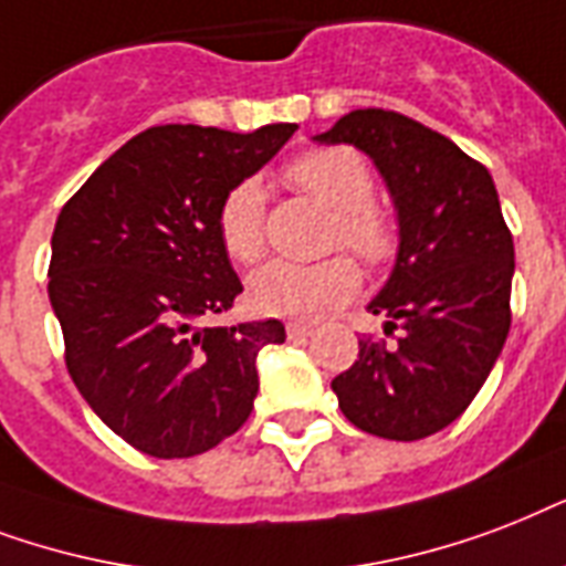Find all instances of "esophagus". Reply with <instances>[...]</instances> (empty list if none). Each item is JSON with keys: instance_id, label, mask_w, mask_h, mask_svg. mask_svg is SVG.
Masks as SVG:
<instances>
[{"instance_id": "esophagus-1", "label": "esophagus", "mask_w": 566, "mask_h": 566, "mask_svg": "<svg viewBox=\"0 0 566 566\" xmlns=\"http://www.w3.org/2000/svg\"><path fill=\"white\" fill-rule=\"evenodd\" d=\"M286 333L292 339H301V336H313V324H304V322H289L286 324Z\"/></svg>"}]
</instances>
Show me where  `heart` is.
Instances as JSON below:
<instances>
[{"label":"heart","instance_id":"obj_1","mask_svg":"<svg viewBox=\"0 0 566 566\" xmlns=\"http://www.w3.org/2000/svg\"><path fill=\"white\" fill-rule=\"evenodd\" d=\"M286 179L333 212L327 248H348L369 269H384L398 253V221L375 200L369 161L352 147H313L286 165ZM218 239L227 256L253 265L265 253V195L256 179L235 182L218 206ZM360 289V269L336 253L322 262H269L248 283L260 313L322 318Z\"/></svg>","mask_w":566,"mask_h":566}]
</instances>
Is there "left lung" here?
Returning a JSON list of instances; mask_svg holds the SVG:
<instances>
[{
	"label": "left lung",
	"instance_id": "left-lung-1",
	"mask_svg": "<svg viewBox=\"0 0 566 566\" xmlns=\"http://www.w3.org/2000/svg\"><path fill=\"white\" fill-rule=\"evenodd\" d=\"M322 144L369 153L398 209V260L369 313L387 339H360L333 378L345 419L384 440H422L472 405L511 331L514 239L490 170L413 117L357 108Z\"/></svg>",
	"mask_w": 566,
	"mask_h": 566
}]
</instances>
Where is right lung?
<instances>
[{
	"mask_svg": "<svg viewBox=\"0 0 566 566\" xmlns=\"http://www.w3.org/2000/svg\"><path fill=\"white\" fill-rule=\"evenodd\" d=\"M295 129L150 126L61 209L50 301L64 363L91 410L144 454L195 458L251 416L256 354L286 331L277 318L206 324L242 292L214 218Z\"/></svg>",
	"mask_w": 566,
	"mask_h": 566,
	"instance_id": "obj_1",
	"label": "right lung"
}]
</instances>
